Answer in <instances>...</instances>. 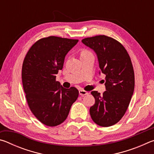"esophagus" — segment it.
Masks as SVG:
<instances>
[{
	"mask_svg": "<svg viewBox=\"0 0 154 154\" xmlns=\"http://www.w3.org/2000/svg\"><path fill=\"white\" fill-rule=\"evenodd\" d=\"M79 94L82 96H85V95L88 94V92H86V91H85V90H80L79 91Z\"/></svg>",
	"mask_w": 154,
	"mask_h": 154,
	"instance_id": "34e87169",
	"label": "esophagus"
}]
</instances>
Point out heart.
Listing matches in <instances>:
<instances>
[{
    "label": "heart",
    "instance_id": "b5f03b06",
    "mask_svg": "<svg viewBox=\"0 0 154 154\" xmlns=\"http://www.w3.org/2000/svg\"><path fill=\"white\" fill-rule=\"evenodd\" d=\"M91 54L90 52H89V51H87V50H85V49H83V50H82V52H81V57L86 56V55H88V54Z\"/></svg>",
    "mask_w": 154,
    "mask_h": 154
}]
</instances>
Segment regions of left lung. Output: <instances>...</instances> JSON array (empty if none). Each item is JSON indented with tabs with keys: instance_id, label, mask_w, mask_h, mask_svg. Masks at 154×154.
<instances>
[{
	"instance_id": "1",
	"label": "left lung",
	"mask_w": 154,
	"mask_h": 154,
	"mask_svg": "<svg viewBox=\"0 0 154 154\" xmlns=\"http://www.w3.org/2000/svg\"><path fill=\"white\" fill-rule=\"evenodd\" d=\"M82 42L97 56L100 72L106 75V91L103 95L91 92L95 104L90 109V116L100 126H113L126 113L133 94L134 74L130 56L118 41L105 35L83 38Z\"/></svg>"
}]
</instances>
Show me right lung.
<instances>
[{
  "label": "right lung",
  "instance_id": "obj_1",
  "mask_svg": "<svg viewBox=\"0 0 154 154\" xmlns=\"http://www.w3.org/2000/svg\"><path fill=\"white\" fill-rule=\"evenodd\" d=\"M78 41L54 36L41 38L31 47L23 62L22 83L28 106L46 126L62 123L79 96L77 88L66 89L56 81L65 56Z\"/></svg>",
  "mask_w": 154,
  "mask_h": 154
}]
</instances>
